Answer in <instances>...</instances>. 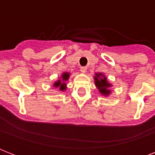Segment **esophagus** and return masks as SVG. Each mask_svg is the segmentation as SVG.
I'll return each mask as SVG.
<instances>
[{
  "label": "esophagus",
  "instance_id": "34e87169",
  "mask_svg": "<svg viewBox=\"0 0 155 155\" xmlns=\"http://www.w3.org/2000/svg\"><path fill=\"white\" fill-rule=\"evenodd\" d=\"M80 71L82 73H85L87 71V68L86 67H81L80 68Z\"/></svg>",
  "mask_w": 155,
  "mask_h": 155
}]
</instances>
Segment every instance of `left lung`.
<instances>
[{
  "label": "left lung",
  "mask_w": 155,
  "mask_h": 155,
  "mask_svg": "<svg viewBox=\"0 0 155 155\" xmlns=\"http://www.w3.org/2000/svg\"><path fill=\"white\" fill-rule=\"evenodd\" d=\"M94 83L96 87L100 92V93L104 97H109L112 93L110 87H113V84L108 81V79L103 73H95Z\"/></svg>",
  "instance_id": "left-lung-1"
}]
</instances>
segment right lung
Here are the masks:
<instances>
[{"label":"right lung","mask_w":155,"mask_h":155,"mask_svg":"<svg viewBox=\"0 0 155 155\" xmlns=\"http://www.w3.org/2000/svg\"><path fill=\"white\" fill-rule=\"evenodd\" d=\"M70 75V72L64 71V72L62 73V75H61L60 77L58 78V80H56L55 82L53 84V87L58 88L61 92H63V91L67 90V88H68V87H67V81L69 80Z\"/></svg>","instance_id":"1"}]
</instances>
